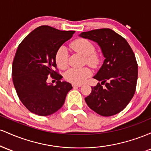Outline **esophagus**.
Instances as JSON below:
<instances>
[{
  "label": "esophagus",
  "mask_w": 151,
  "mask_h": 151,
  "mask_svg": "<svg viewBox=\"0 0 151 151\" xmlns=\"http://www.w3.org/2000/svg\"><path fill=\"white\" fill-rule=\"evenodd\" d=\"M81 85H82L81 84H72V86L73 87H80Z\"/></svg>",
  "instance_id": "esophagus-1"
}]
</instances>
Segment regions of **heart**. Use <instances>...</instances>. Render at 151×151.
Segmentation results:
<instances>
[{"label":"heart","instance_id":"obj_1","mask_svg":"<svg viewBox=\"0 0 151 151\" xmlns=\"http://www.w3.org/2000/svg\"><path fill=\"white\" fill-rule=\"evenodd\" d=\"M71 47L77 52L85 56L86 63L93 67H96L101 62V58L95 52V47L88 40L79 38L73 41ZM55 62L59 68L65 69L68 63V54L65 47H60L55 54ZM91 75L89 67L71 68L66 72L65 79L73 84H81Z\"/></svg>","mask_w":151,"mask_h":151}]
</instances>
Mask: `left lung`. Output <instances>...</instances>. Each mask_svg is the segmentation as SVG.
Segmentation results:
<instances>
[{
  "label": "left lung",
  "instance_id": "left-lung-1",
  "mask_svg": "<svg viewBox=\"0 0 151 151\" xmlns=\"http://www.w3.org/2000/svg\"><path fill=\"white\" fill-rule=\"evenodd\" d=\"M79 36L97 43L105 58L93 77L101 84L91 87L86 103L103 116L115 115L125 109L136 91L138 65L134 53L127 41L111 29L83 32Z\"/></svg>",
  "mask_w": 151,
  "mask_h": 151
}]
</instances>
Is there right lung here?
Segmentation results:
<instances>
[{"label": "right lung", "mask_w": 151, "mask_h": 151, "mask_svg": "<svg viewBox=\"0 0 151 151\" xmlns=\"http://www.w3.org/2000/svg\"><path fill=\"white\" fill-rule=\"evenodd\" d=\"M74 32L42 25L19 45L13 62L12 77L19 99L32 113L43 116L55 113L72 89L70 83L60 81L62 77L54 68L57 67L56 52ZM50 75L57 79L56 86L46 82Z\"/></svg>", "instance_id": "add662e5"}]
</instances>
